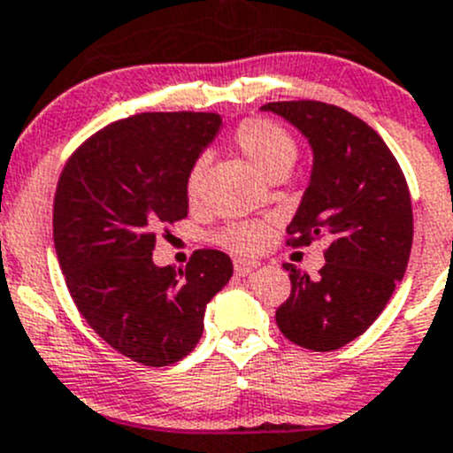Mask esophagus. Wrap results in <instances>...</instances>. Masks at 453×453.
<instances>
[{
	"label": "esophagus",
	"instance_id": "1",
	"mask_svg": "<svg viewBox=\"0 0 453 453\" xmlns=\"http://www.w3.org/2000/svg\"><path fill=\"white\" fill-rule=\"evenodd\" d=\"M257 266H259V264L257 262H250V259H235V273L240 277L250 275V273H253Z\"/></svg>",
	"mask_w": 453,
	"mask_h": 453
}]
</instances>
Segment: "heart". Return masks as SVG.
<instances>
[{
    "label": "heart",
    "mask_w": 453,
    "mask_h": 453,
    "mask_svg": "<svg viewBox=\"0 0 453 453\" xmlns=\"http://www.w3.org/2000/svg\"><path fill=\"white\" fill-rule=\"evenodd\" d=\"M233 142L244 154V158L257 169L262 176L271 178L275 173L288 172L297 158V142L288 129L268 119H246L237 125ZM204 160H198L187 173V196L198 200L203 189ZM222 240L237 253H257L268 240V228L262 222H235L226 226Z\"/></svg>",
    "instance_id": "obj_1"
}]
</instances>
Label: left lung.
I'll return each mask as SVG.
<instances>
[{
  "mask_svg": "<svg viewBox=\"0 0 453 453\" xmlns=\"http://www.w3.org/2000/svg\"><path fill=\"white\" fill-rule=\"evenodd\" d=\"M281 116L308 138L312 172L288 228L290 246L326 237V264L311 280L295 264L290 297L275 321L286 339L330 352L364 334L403 280L414 237L405 176L383 138L350 111L319 101H277Z\"/></svg>",
  "mask_w": 453,
  "mask_h": 453,
  "instance_id": "1",
  "label": "left lung"
}]
</instances>
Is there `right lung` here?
<instances>
[{"mask_svg": "<svg viewBox=\"0 0 453 453\" xmlns=\"http://www.w3.org/2000/svg\"><path fill=\"white\" fill-rule=\"evenodd\" d=\"M220 114L147 111L107 125L70 156L52 211L59 266L94 333L120 355L163 368L189 355L204 308L233 275L200 249L185 271L156 266V228L189 213L187 173L218 136Z\"/></svg>", "mask_w": 453, "mask_h": 453, "instance_id": "1", "label": "right lung"}]
</instances>
